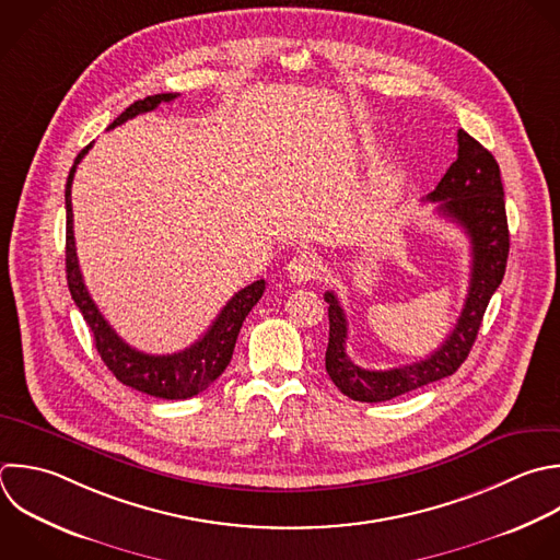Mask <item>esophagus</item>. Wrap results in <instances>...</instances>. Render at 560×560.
Here are the masks:
<instances>
[{"instance_id": "34e87169", "label": "esophagus", "mask_w": 560, "mask_h": 560, "mask_svg": "<svg viewBox=\"0 0 560 560\" xmlns=\"http://www.w3.org/2000/svg\"><path fill=\"white\" fill-rule=\"evenodd\" d=\"M322 273V262L313 254H298L295 258L289 260L287 265V276L295 284H306L311 280H317Z\"/></svg>"}]
</instances>
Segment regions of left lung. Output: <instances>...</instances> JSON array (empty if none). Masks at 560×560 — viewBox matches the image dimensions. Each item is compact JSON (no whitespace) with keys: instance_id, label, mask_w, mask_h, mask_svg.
Here are the masks:
<instances>
[{"instance_id":"8db88e82","label":"left lung","mask_w":560,"mask_h":560,"mask_svg":"<svg viewBox=\"0 0 560 560\" xmlns=\"http://www.w3.org/2000/svg\"><path fill=\"white\" fill-rule=\"evenodd\" d=\"M427 201L438 203V214L457 223L470 241L472 260L464 308L444 343L427 359L392 370H365L346 354V313L337 295L326 291L324 300L328 302L330 322L326 372L352 400L383 402L451 376L468 357L483 311L503 280L510 234L499 164L466 131H457V160L448 166L435 190L427 195Z\"/></svg>"}]
</instances>
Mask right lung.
<instances>
[{"label":"right lung","mask_w":560,"mask_h":560,"mask_svg":"<svg viewBox=\"0 0 560 560\" xmlns=\"http://www.w3.org/2000/svg\"><path fill=\"white\" fill-rule=\"evenodd\" d=\"M179 94H155L144 101L133 103L127 107L112 125L109 129L140 116L147 112L158 109L160 103H171ZM92 144H88L79 158L74 160V166L70 168L68 184H66V210H68V228H66V271H68V287L72 293V300L77 302L79 311L83 313L88 326L92 328L96 348L105 365L114 372V376L155 398L166 400H179L190 398L206 387H210L228 368L241 326L249 311L256 306V302L265 293V280H256L249 287L241 289L217 315L208 332L195 341L190 348L175 352V354H147L136 348H131L127 341H122L116 330L109 326V322L103 317L98 306L94 304L79 267L77 245H74V214H72V182L77 166L88 155Z\"/></svg>","instance_id":"1"}]
</instances>
